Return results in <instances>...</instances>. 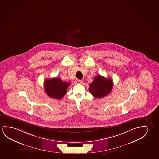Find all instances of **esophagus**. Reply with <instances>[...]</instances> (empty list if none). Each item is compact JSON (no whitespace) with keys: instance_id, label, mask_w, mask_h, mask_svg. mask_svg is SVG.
<instances>
[{"instance_id":"esophagus-1","label":"esophagus","mask_w":159,"mask_h":159,"mask_svg":"<svg viewBox=\"0 0 159 159\" xmlns=\"http://www.w3.org/2000/svg\"><path fill=\"white\" fill-rule=\"evenodd\" d=\"M82 82H83V81L81 80L77 79V80H76V81H75V83H77V84H80V83H82Z\"/></svg>"}]
</instances>
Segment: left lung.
Segmentation results:
<instances>
[{"mask_svg": "<svg viewBox=\"0 0 159 159\" xmlns=\"http://www.w3.org/2000/svg\"><path fill=\"white\" fill-rule=\"evenodd\" d=\"M113 87V82L110 78H106L98 75L89 85V92L96 98H102L108 95Z\"/></svg>", "mask_w": 159, "mask_h": 159, "instance_id": "left-lung-1", "label": "left lung"}]
</instances>
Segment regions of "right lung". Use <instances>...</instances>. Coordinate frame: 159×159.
I'll use <instances>...</instances> for the list:
<instances>
[{
  "instance_id": "right-lung-1",
  "label": "right lung",
  "mask_w": 159,
  "mask_h": 159,
  "mask_svg": "<svg viewBox=\"0 0 159 159\" xmlns=\"http://www.w3.org/2000/svg\"><path fill=\"white\" fill-rule=\"evenodd\" d=\"M70 85L71 83L63 82L58 77L47 79L44 82V89L49 97L60 100L66 94Z\"/></svg>"
}]
</instances>
